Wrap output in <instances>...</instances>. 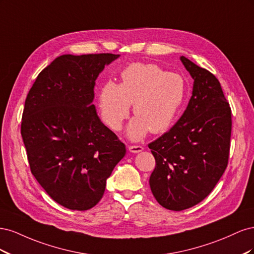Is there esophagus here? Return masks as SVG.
Here are the masks:
<instances>
[{
  "instance_id": "obj_1",
  "label": "esophagus",
  "mask_w": 254,
  "mask_h": 254,
  "mask_svg": "<svg viewBox=\"0 0 254 254\" xmlns=\"http://www.w3.org/2000/svg\"><path fill=\"white\" fill-rule=\"evenodd\" d=\"M143 146H140V145H130L128 146V150L130 152H133V153H137V152H141L143 151Z\"/></svg>"
}]
</instances>
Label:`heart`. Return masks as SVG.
<instances>
[{
    "label": "heart",
    "instance_id": "b5f03b06",
    "mask_svg": "<svg viewBox=\"0 0 254 254\" xmlns=\"http://www.w3.org/2000/svg\"><path fill=\"white\" fill-rule=\"evenodd\" d=\"M122 82H107L98 95L102 119L118 131L133 104L135 117L127 135L140 141L151 131L164 132L171 127L186 97V83L179 74L168 73L157 64H132L121 74Z\"/></svg>",
    "mask_w": 254,
    "mask_h": 254
}]
</instances>
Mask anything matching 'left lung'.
<instances>
[{
	"mask_svg": "<svg viewBox=\"0 0 254 254\" xmlns=\"http://www.w3.org/2000/svg\"><path fill=\"white\" fill-rule=\"evenodd\" d=\"M193 78L186 111L170 131L148 145L156 159L149 186L165 209L182 211L202 201L224 175L231 137V109L218 79L187 57Z\"/></svg>",
	"mask_w": 254,
	"mask_h": 254,
	"instance_id": "1",
	"label": "left lung"
}]
</instances>
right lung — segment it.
<instances>
[{"label":"right lung","instance_id":"add662e5","mask_svg":"<svg viewBox=\"0 0 254 254\" xmlns=\"http://www.w3.org/2000/svg\"><path fill=\"white\" fill-rule=\"evenodd\" d=\"M114 54H65L38 75L25 99L21 134L30 171L57 203L86 211L101 200L125 144L92 105L95 80Z\"/></svg>","mask_w":254,"mask_h":254}]
</instances>
